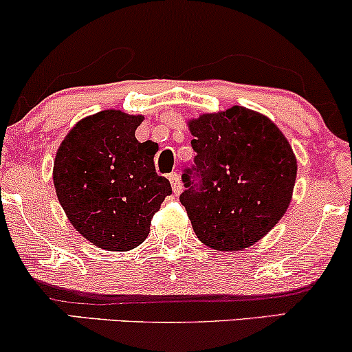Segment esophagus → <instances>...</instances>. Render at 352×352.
I'll use <instances>...</instances> for the list:
<instances>
[{"mask_svg":"<svg viewBox=\"0 0 352 352\" xmlns=\"http://www.w3.org/2000/svg\"><path fill=\"white\" fill-rule=\"evenodd\" d=\"M168 180H170V184H172V188H173V193H175V195H179V193L182 192V182H180V175L177 172H172L170 175H168Z\"/></svg>","mask_w":352,"mask_h":352,"instance_id":"obj_1","label":"esophagus"}]
</instances>
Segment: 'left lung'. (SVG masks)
Returning <instances> with one entry per match:
<instances>
[{
	"instance_id": "obj_1",
	"label": "left lung",
	"mask_w": 352,
	"mask_h": 352,
	"mask_svg": "<svg viewBox=\"0 0 352 352\" xmlns=\"http://www.w3.org/2000/svg\"><path fill=\"white\" fill-rule=\"evenodd\" d=\"M192 167L180 201L201 243L235 252L261 240L285 215L296 182L292 145L268 117L235 106L190 120Z\"/></svg>"
}]
</instances>
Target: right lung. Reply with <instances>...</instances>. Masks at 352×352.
Returning <instances> with one entry per match:
<instances>
[{
    "label": "right lung",
    "instance_id": "obj_1",
    "mask_svg": "<svg viewBox=\"0 0 352 352\" xmlns=\"http://www.w3.org/2000/svg\"><path fill=\"white\" fill-rule=\"evenodd\" d=\"M140 122V116L98 112L76 124L56 153L60 207L80 235L111 252L142 243L172 193L170 182L155 172L157 145L135 139Z\"/></svg>",
    "mask_w": 352,
    "mask_h": 352
}]
</instances>
